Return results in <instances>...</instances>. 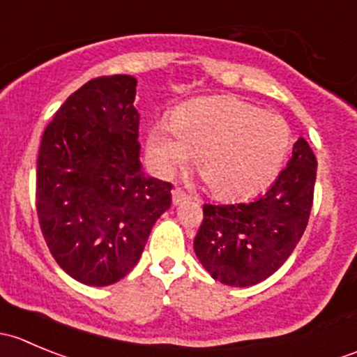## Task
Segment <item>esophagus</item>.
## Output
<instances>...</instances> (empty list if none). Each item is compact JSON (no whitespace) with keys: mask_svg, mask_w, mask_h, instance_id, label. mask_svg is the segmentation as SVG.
<instances>
[{"mask_svg":"<svg viewBox=\"0 0 357 357\" xmlns=\"http://www.w3.org/2000/svg\"><path fill=\"white\" fill-rule=\"evenodd\" d=\"M188 199H190V197L186 195V193L183 192V190H179V188L172 190V204H174V205L183 204V202H186Z\"/></svg>","mask_w":357,"mask_h":357,"instance_id":"obj_1","label":"esophagus"}]
</instances>
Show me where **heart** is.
Masks as SVG:
<instances>
[{
  "mask_svg": "<svg viewBox=\"0 0 357 357\" xmlns=\"http://www.w3.org/2000/svg\"><path fill=\"white\" fill-rule=\"evenodd\" d=\"M290 128L235 96L186 103L172 121L149 135V152L160 174H172L197 155V171L219 199H248L278 176L290 149Z\"/></svg>",
  "mask_w": 357,
  "mask_h": 357,
  "instance_id": "1",
  "label": "heart"
}]
</instances>
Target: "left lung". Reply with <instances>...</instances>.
I'll use <instances>...</instances> for the list:
<instances>
[{"mask_svg":"<svg viewBox=\"0 0 357 357\" xmlns=\"http://www.w3.org/2000/svg\"><path fill=\"white\" fill-rule=\"evenodd\" d=\"M316 167L311 146L298 138L264 195L245 204H205L193 242L205 271L229 287L255 285L278 271L307 226Z\"/></svg>","mask_w":357,"mask_h":357,"instance_id":"1","label":"left lung"}]
</instances>
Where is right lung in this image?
<instances>
[{
  "label": "right lung",
  "mask_w": 357,
  "mask_h": 357,
  "mask_svg": "<svg viewBox=\"0 0 357 357\" xmlns=\"http://www.w3.org/2000/svg\"><path fill=\"white\" fill-rule=\"evenodd\" d=\"M135 96L132 75L91 79L60 107L39 146V226L60 268L84 285L124 278L171 207V183L142 171Z\"/></svg>",
  "instance_id": "1"
}]
</instances>
